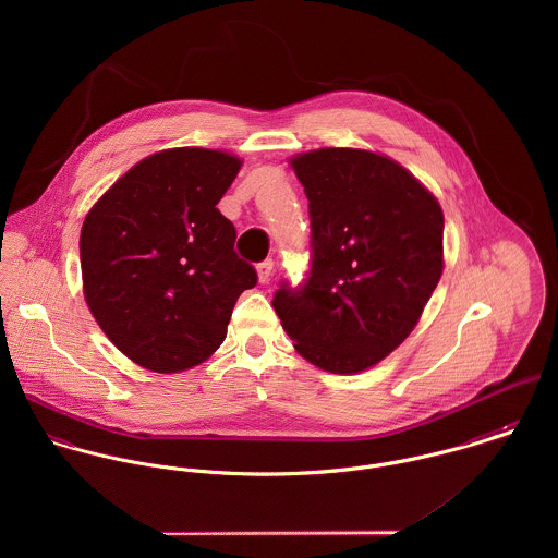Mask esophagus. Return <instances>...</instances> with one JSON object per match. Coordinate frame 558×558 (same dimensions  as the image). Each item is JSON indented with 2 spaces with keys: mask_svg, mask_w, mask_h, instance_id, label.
Segmentation results:
<instances>
[{
  "mask_svg": "<svg viewBox=\"0 0 558 558\" xmlns=\"http://www.w3.org/2000/svg\"><path fill=\"white\" fill-rule=\"evenodd\" d=\"M272 277V259H264L262 264H257V279L259 283H268Z\"/></svg>",
  "mask_w": 558,
  "mask_h": 558,
  "instance_id": "34e87169",
  "label": "esophagus"
}]
</instances>
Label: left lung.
Listing matches in <instances>:
<instances>
[{"mask_svg":"<svg viewBox=\"0 0 558 558\" xmlns=\"http://www.w3.org/2000/svg\"><path fill=\"white\" fill-rule=\"evenodd\" d=\"M312 217V272L272 307L296 352L330 374L378 365L412 332L445 259L438 199L398 160L359 148L290 159Z\"/></svg>","mask_w":558,"mask_h":558,"instance_id":"obj_1","label":"left lung"}]
</instances>
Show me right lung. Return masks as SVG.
I'll use <instances>...</instances> for the list:
<instances>
[{"instance_id":"1","label":"right lung","mask_w":558,"mask_h":558,"mask_svg":"<svg viewBox=\"0 0 558 558\" xmlns=\"http://www.w3.org/2000/svg\"><path fill=\"white\" fill-rule=\"evenodd\" d=\"M240 165L226 150H160L85 215V303L109 341L150 372L204 363L223 343L240 294L257 283L217 208Z\"/></svg>"}]
</instances>
